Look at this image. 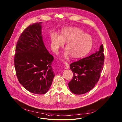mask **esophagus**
<instances>
[{
	"label": "esophagus",
	"mask_w": 122,
	"mask_h": 122,
	"mask_svg": "<svg viewBox=\"0 0 122 122\" xmlns=\"http://www.w3.org/2000/svg\"><path fill=\"white\" fill-rule=\"evenodd\" d=\"M64 64L65 65V68H66V69H68L69 68V67H70L69 64L68 62H65Z\"/></svg>",
	"instance_id": "obj_1"
}]
</instances>
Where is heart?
<instances>
[{"label": "heart", "mask_w": 122, "mask_h": 122, "mask_svg": "<svg viewBox=\"0 0 122 122\" xmlns=\"http://www.w3.org/2000/svg\"><path fill=\"white\" fill-rule=\"evenodd\" d=\"M67 42L66 51L64 56L68 58L70 55L73 58H79L89 52L93 45L92 36L75 27L66 28L62 30L60 36L53 34L51 36V48L52 51L58 53L59 49Z\"/></svg>", "instance_id": "b5f03b06"}]
</instances>
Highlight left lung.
<instances>
[{"label": "left lung", "instance_id": "1", "mask_svg": "<svg viewBox=\"0 0 122 122\" xmlns=\"http://www.w3.org/2000/svg\"><path fill=\"white\" fill-rule=\"evenodd\" d=\"M103 52L102 45L99 51L95 53L70 64L73 77L68 85L73 93L84 94L94 87L103 69L105 59Z\"/></svg>", "mask_w": 122, "mask_h": 122}]
</instances>
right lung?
<instances>
[{
  "label": "right lung",
  "mask_w": 122,
  "mask_h": 122,
  "mask_svg": "<svg viewBox=\"0 0 122 122\" xmlns=\"http://www.w3.org/2000/svg\"><path fill=\"white\" fill-rule=\"evenodd\" d=\"M41 23L29 25L17 41L14 57L19 82L32 93H46L51 85L54 73L51 68L53 57L44 45Z\"/></svg>",
  "instance_id": "right-lung-1"
}]
</instances>
